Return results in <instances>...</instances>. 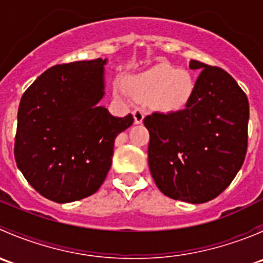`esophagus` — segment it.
<instances>
[{"label": "esophagus", "mask_w": 263, "mask_h": 263, "mask_svg": "<svg viewBox=\"0 0 263 263\" xmlns=\"http://www.w3.org/2000/svg\"><path fill=\"white\" fill-rule=\"evenodd\" d=\"M134 118H135V123L141 124L142 121H144V118H145V112L142 109H135L134 110Z\"/></svg>", "instance_id": "34e87169"}]
</instances>
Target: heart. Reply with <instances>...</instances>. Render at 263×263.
Here are the masks:
<instances>
[{"label":"heart","instance_id":"b5f03b06","mask_svg":"<svg viewBox=\"0 0 263 263\" xmlns=\"http://www.w3.org/2000/svg\"><path fill=\"white\" fill-rule=\"evenodd\" d=\"M129 87L137 97L150 98L156 110L172 113L187 107L195 94V80L188 71L160 63L134 76Z\"/></svg>","mask_w":263,"mask_h":263}]
</instances>
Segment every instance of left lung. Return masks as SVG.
<instances>
[{
    "mask_svg": "<svg viewBox=\"0 0 263 263\" xmlns=\"http://www.w3.org/2000/svg\"><path fill=\"white\" fill-rule=\"evenodd\" d=\"M201 70L195 94L178 112L153 113L148 168L159 190L173 200L203 203L219 196L242 168L248 141L249 104L222 68L192 60Z\"/></svg>",
    "mask_w": 263,
    "mask_h": 263,
    "instance_id": "1",
    "label": "left lung"
}]
</instances>
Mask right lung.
Returning <instances> with one entry per match:
<instances>
[{
  "mask_svg": "<svg viewBox=\"0 0 263 263\" xmlns=\"http://www.w3.org/2000/svg\"><path fill=\"white\" fill-rule=\"evenodd\" d=\"M107 58L55 65L21 98L15 160L29 184L58 203L91 196L112 165L116 137L134 123L98 103Z\"/></svg>",
  "mask_w": 263,
  "mask_h": 263,
  "instance_id": "obj_1",
  "label": "right lung"
}]
</instances>
